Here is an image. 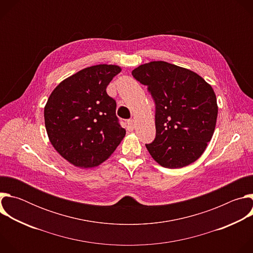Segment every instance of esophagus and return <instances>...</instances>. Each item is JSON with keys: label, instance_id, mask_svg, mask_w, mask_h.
I'll return each mask as SVG.
<instances>
[{"label": "esophagus", "instance_id": "1", "mask_svg": "<svg viewBox=\"0 0 253 253\" xmlns=\"http://www.w3.org/2000/svg\"><path fill=\"white\" fill-rule=\"evenodd\" d=\"M134 128H135V122H134V120H128V121H127V129H128L129 131H133Z\"/></svg>", "mask_w": 253, "mask_h": 253}]
</instances>
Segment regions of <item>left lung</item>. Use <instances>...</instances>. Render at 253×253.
Listing matches in <instances>:
<instances>
[{"mask_svg":"<svg viewBox=\"0 0 253 253\" xmlns=\"http://www.w3.org/2000/svg\"><path fill=\"white\" fill-rule=\"evenodd\" d=\"M133 77L148 86L155 104L156 137L146 148L165 168L196 161L215 130L218 106L211 87L195 72L164 61L140 65Z\"/></svg>","mask_w":253,"mask_h":253,"instance_id":"1","label":"left lung"}]
</instances>
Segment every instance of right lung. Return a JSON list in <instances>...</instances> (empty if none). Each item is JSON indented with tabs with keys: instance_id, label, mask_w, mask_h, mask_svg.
<instances>
[{
	"instance_id": "obj_1",
	"label": "right lung",
	"mask_w": 253,
	"mask_h": 253,
	"mask_svg": "<svg viewBox=\"0 0 253 253\" xmlns=\"http://www.w3.org/2000/svg\"><path fill=\"white\" fill-rule=\"evenodd\" d=\"M120 72L117 65L87 67L63 80L48 98L44 118L49 140L74 166L100 165L125 137L116 116V101L106 92Z\"/></svg>"
}]
</instances>
